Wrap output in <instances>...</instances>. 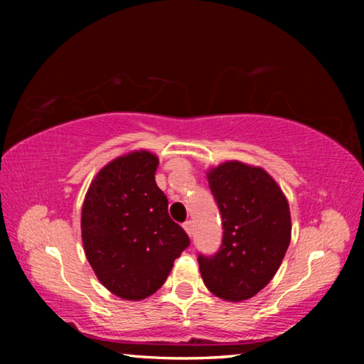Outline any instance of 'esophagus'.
<instances>
[{
	"label": "esophagus",
	"instance_id": "34e87169",
	"mask_svg": "<svg viewBox=\"0 0 364 364\" xmlns=\"http://www.w3.org/2000/svg\"><path fill=\"white\" fill-rule=\"evenodd\" d=\"M183 228H184V231H186L189 236H193V232H194V225H193V221L191 220H188V221H184L183 223Z\"/></svg>",
	"mask_w": 364,
	"mask_h": 364
}]
</instances>
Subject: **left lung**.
Returning <instances> with one entry per match:
<instances>
[{
    "instance_id": "obj_1",
    "label": "left lung",
    "mask_w": 364,
    "mask_h": 364,
    "mask_svg": "<svg viewBox=\"0 0 364 364\" xmlns=\"http://www.w3.org/2000/svg\"><path fill=\"white\" fill-rule=\"evenodd\" d=\"M223 236L213 255H197L208 291L228 301L254 297L276 274L291 242L284 194L267 171L226 162L208 173Z\"/></svg>"
}]
</instances>
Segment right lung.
<instances>
[{"label": "right lung", "mask_w": 364, "mask_h": 364, "mask_svg": "<svg viewBox=\"0 0 364 364\" xmlns=\"http://www.w3.org/2000/svg\"><path fill=\"white\" fill-rule=\"evenodd\" d=\"M157 165L147 151L115 159L96 175L83 202L86 258L97 279L120 299L152 295L189 245L156 183Z\"/></svg>", "instance_id": "add662e5"}]
</instances>
